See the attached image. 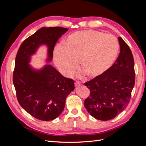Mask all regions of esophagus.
I'll return each mask as SVG.
<instances>
[{"label": "esophagus", "mask_w": 146, "mask_h": 146, "mask_svg": "<svg viewBox=\"0 0 146 146\" xmlns=\"http://www.w3.org/2000/svg\"><path fill=\"white\" fill-rule=\"evenodd\" d=\"M75 86H81V83L79 82H76L75 83Z\"/></svg>", "instance_id": "34e87169"}]
</instances>
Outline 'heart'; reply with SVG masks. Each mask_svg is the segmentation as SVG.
Segmentation results:
<instances>
[{"instance_id":"heart-1","label":"heart","mask_w":146,"mask_h":146,"mask_svg":"<svg viewBox=\"0 0 146 146\" xmlns=\"http://www.w3.org/2000/svg\"><path fill=\"white\" fill-rule=\"evenodd\" d=\"M119 49L117 38L110 34L88 30L75 32L68 36L64 46H57L54 57L57 68L64 76H70L76 71L79 62L82 70L91 77L103 76L117 59Z\"/></svg>"}]
</instances>
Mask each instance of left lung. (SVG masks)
<instances>
[{
  "label": "left lung",
  "instance_id": "1",
  "mask_svg": "<svg viewBox=\"0 0 146 146\" xmlns=\"http://www.w3.org/2000/svg\"><path fill=\"white\" fill-rule=\"evenodd\" d=\"M118 41L120 54L112 67L103 76L85 83L91 92L84 105L98 120L108 121L121 113L129 103L135 85L133 55L122 38L119 37Z\"/></svg>",
  "mask_w": 146,
  "mask_h": 146
}]
</instances>
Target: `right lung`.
<instances>
[{"instance_id": "1", "label": "right lung", "mask_w": 146, "mask_h": 146, "mask_svg": "<svg viewBox=\"0 0 146 146\" xmlns=\"http://www.w3.org/2000/svg\"><path fill=\"white\" fill-rule=\"evenodd\" d=\"M68 30L60 27H42L22 43L17 53L13 80L17 100L30 115L41 121H52L60 116L66 98L74 90V82L50 64L36 69L29 63L43 45L47 48L46 61L50 62L55 44Z\"/></svg>"}]
</instances>
